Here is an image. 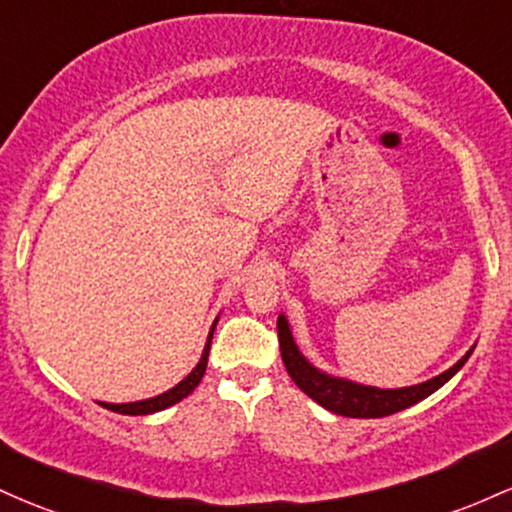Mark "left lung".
I'll return each instance as SVG.
<instances>
[{
    "label": "left lung",
    "instance_id": "1",
    "mask_svg": "<svg viewBox=\"0 0 512 512\" xmlns=\"http://www.w3.org/2000/svg\"><path fill=\"white\" fill-rule=\"evenodd\" d=\"M277 330L284 367L291 379H294V384L306 396H311L318 406H323L325 411L345 415V418H386V415L406 411V408L428 398L430 393L442 389L464 367V362L471 357V352L476 347H471L457 364H452L442 374L423 381V384L401 386V389H379V386H367L359 384V381L345 379V376L328 374L323 369H318L313 362H308L306 355L299 350V345H296L294 333H291V325L284 313H279Z\"/></svg>",
    "mask_w": 512,
    "mask_h": 512
}]
</instances>
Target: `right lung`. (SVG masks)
Masks as SVG:
<instances>
[{
	"instance_id": "right-lung-1",
	"label": "right lung",
	"mask_w": 512,
	"mask_h": 512,
	"mask_svg": "<svg viewBox=\"0 0 512 512\" xmlns=\"http://www.w3.org/2000/svg\"><path fill=\"white\" fill-rule=\"evenodd\" d=\"M216 323L218 318L213 320L211 330H209V338H206V345H204V352H201V359L196 362V367L184 376L179 384H174L172 389H167L165 393H157L153 398H145V401H133V403H101L104 408H109V411L114 413H123V415H153V413H160L165 411V408L174 406V403H179L182 398H187L189 393H192L196 386L201 384V379H204L206 374V364H209V350H211V338H213V330H216Z\"/></svg>"
}]
</instances>
